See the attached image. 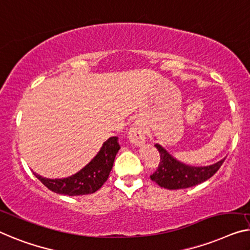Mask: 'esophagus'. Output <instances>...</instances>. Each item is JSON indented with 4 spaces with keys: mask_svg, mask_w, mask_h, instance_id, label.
<instances>
[{
    "mask_svg": "<svg viewBox=\"0 0 250 250\" xmlns=\"http://www.w3.org/2000/svg\"><path fill=\"white\" fill-rule=\"evenodd\" d=\"M129 139L133 145H137V146L144 144L145 140H146V135H145L144 126L140 124L132 125L131 128H130Z\"/></svg>",
    "mask_w": 250,
    "mask_h": 250,
    "instance_id": "esophagus-1",
    "label": "esophagus"
}]
</instances>
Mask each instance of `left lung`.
<instances>
[{
    "label": "left lung",
    "instance_id": "8db88e82",
    "mask_svg": "<svg viewBox=\"0 0 250 250\" xmlns=\"http://www.w3.org/2000/svg\"><path fill=\"white\" fill-rule=\"evenodd\" d=\"M161 155V162L150 178L159 186L168 189L188 188L201 184L218 172L226 158L210 166L194 167L177 162L161 145H155Z\"/></svg>",
    "mask_w": 250,
    "mask_h": 250
}]
</instances>
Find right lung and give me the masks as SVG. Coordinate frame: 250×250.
Returning <instances> with one entry per match:
<instances>
[{"instance_id": "right-lung-1", "label": "right lung", "mask_w": 250, "mask_h": 250, "mask_svg": "<svg viewBox=\"0 0 250 250\" xmlns=\"http://www.w3.org/2000/svg\"><path fill=\"white\" fill-rule=\"evenodd\" d=\"M120 149L118 137H111L103 144L99 154L83 169L66 178L50 180L36 174L42 183L55 193L69 196L92 194L101 188L112 169L114 158Z\"/></svg>"}]
</instances>
